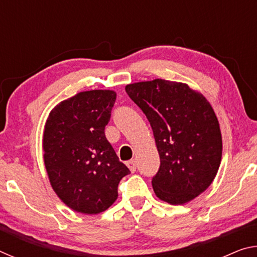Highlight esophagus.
<instances>
[{
	"instance_id": "esophagus-1",
	"label": "esophagus",
	"mask_w": 257,
	"mask_h": 257,
	"mask_svg": "<svg viewBox=\"0 0 257 257\" xmlns=\"http://www.w3.org/2000/svg\"><path fill=\"white\" fill-rule=\"evenodd\" d=\"M127 165H128V168L130 169V171H132V172L136 171V169H137L136 161H135V160H130V161H128V162H127Z\"/></svg>"
}]
</instances>
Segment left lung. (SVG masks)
I'll return each mask as SVG.
<instances>
[{
  "mask_svg": "<svg viewBox=\"0 0 257 257\" xmlns=\"http://www.w3.org/2000/svg\"><path fill=\"white\" fill-rule=\"evenodd\" d=\"M149 119L160 155L152 179L156 196L182 205L212 184L222 158V137L211 104L187 84L164 79L125 86Z\"/></svg>",
  "mask_w": 257,
  "mask_h": 257,
  "instance_id": "8db88e82",
  "label": "left lung"
}]
</instances>
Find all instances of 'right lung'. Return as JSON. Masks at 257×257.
<instances>
[{"instance_id": "add662e5", "label": "right lung", "mask_w": 257, "mask_h": 257, "mask_svg": "<svg viewBox=\"0 0 257 257\" xmlns=\"http://www.w3.org/2000/svg\"><path fill=\"white\" fill-rule=\"evenodd\" d=\"M116 99L113 90H87L59 103L46 120L43 151L51 186L67 206L84 214L107 210L129 169L105 137Z\"/></svg>"}]
</instances>
